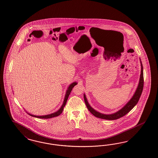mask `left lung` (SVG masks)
<instances>
[{
	"label": "left lung",
	"mask_w": 158,
	"mask_h": 158,
	"mask_svg": "<svg viewBox=\"0 0 158 158\" xmlns=\"http://www.w3.org/2000/svg\"><path fill=\"white\" fill-rule=\"evenodd\" d=\"M140 62H141V75H140V77H139V81L138 85V87L136 88V91L134 93L133 96L131 98L129 102L125 104V106L122 108L118 110V111L115 112L113 114H104L100 113L94 109H93L92 107L90 106V104L88 103L87 98L86 97L85 94H83L84 96V100L87 106V108L89 111L95 117L102 118V119H104V120H114L118 119L121 117L124 116L125 114H127L128 113H129L132 109H133L135 106L136 105L137 103L138 102L139 98L141 97L142 90H143V66L142 64L141 60L140 59Z\"/></svg>",
	"instance_id": "obj_1"
}]
</instances>
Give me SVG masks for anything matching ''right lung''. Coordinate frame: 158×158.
I'll return each mask as SVG.
<instances>
[{
	"label": "right lung",
	"mask_w": 158,
	"mask_h": 158,
	"mask_svg": "<svg viewBox=\"0 0 158 158\" xmlns=\"http://www.w3.org/2000/svg\"><path fill=\"white\" fill-rule=\"evenodd\" d=\"M77 84V83L76 82H73L72 83H71V85L69 86V87H68V89L66 90V92L65 96V98H64V102L62 105L61 106L60 108L57 111L54 112L52 114H50L45 115H35L31 114H30V113H28L29 115H30L31 116H33L34 117H36V118H52V117H57L58 115H60L63 111L64 110V107L65 106L66 103V102H67V100L68 98V97L71 93V91L73 89V87H74L75 85H76Z\"/></svg>",
	"instance_id": "1"
}]
</instances>
